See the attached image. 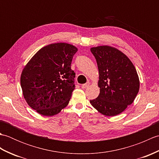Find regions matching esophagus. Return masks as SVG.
Listing matches in <instances>:
<instances>
[{
	"label": "esophagus",
	"instance_id": "esophagus-1",
	"mask_svg": "<svg viewBox=\"0 0 159 159\" xmlns=\"http://www.w3.org/2000/svg\"><path fill=\"white\" fill-rule=\"evenodd\" d=\"M89 85V82H87V83H85V84H83V85H81V87L83 89H85V88H87V87H88Z\"/></svg>",
	"mask_w": 159,
	"mask_h": 159
}]
</instances>
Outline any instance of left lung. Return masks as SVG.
<instances>
[{"mask_svg": "<svg viewBox=\"0 0 159 159\" xmlns=\"http://www.w3.org/2000/svg\"><path fill=\"white\" fill-rule=\"evenodd\" d=\"M99 71L100 94L90 103L106 116H115L133 102L139 92V80L130 60L113 47L91 48Z\"/></svg>", "mask_w": 159, "mask_h": 159, "instance_id": "obj_1", "label": "left lung"}]
</instances>
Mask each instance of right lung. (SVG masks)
Returning <instances> with one entry per match:
<instances>
[{
    "label": "right lung",
    "mask_w": 159,
    "mask_h": 159,
    "mask_svg": "<svg viewBox=\"0 0 159 159\" xmlns=\"http://www.w3.org/2000/svg\"><path fill=\"white\" fill-rule=\"evenodd\" d=\"M77 50L66 43H52L40 49L23 69V96L39 114L52 116L68 104L75 89L71 63Z\"/></svg>",
    "instance_id": "right-lung-1"
}]
</instances>
